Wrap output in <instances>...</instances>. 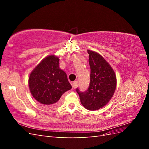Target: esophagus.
Here are the masks:
<instances>
[{
  "mask_svg": "<svg viewBox=\"0 0 149 149\" xmlns=\"http://www.w3.org/2000/svg\"><path fill=\"white\" fill-rule=\"evenodd\" d=\"M78 86V83L77 81H73V83H72V86H73V88L74 89L77 88Z\"/></svg>",
  "mask_w": 149,
  "mask_h": 149,
  "instance_id": "esophagus-1",
  "label": "esophagus"
}]
</instances>
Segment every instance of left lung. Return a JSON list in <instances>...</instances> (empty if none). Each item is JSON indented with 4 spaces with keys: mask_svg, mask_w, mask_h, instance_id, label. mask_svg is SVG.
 <instances>
[{
    "mask_svg": "<svg viewBox=\"0 0 149 149\" xmlns=\"http://www.w3.org/2000/svg\"><path fill=\"white\" fill-rule=\"evenodd\" d=\"M91 68L90 83L86 91H76L82 105L88 110L95 111L104 106L113 96L116 88V76L109 63L100 54L88 50Z\"/></svg>",
    "mask_w": 149,
    "mask_h": 149,
    "instance_id": "8db88e82",
    "label": "left lung"
}]
</instances>
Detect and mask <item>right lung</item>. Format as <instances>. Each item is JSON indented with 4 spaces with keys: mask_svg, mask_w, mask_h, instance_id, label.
Masks as SVG:
<instances>
[{
    "mask_svg": "<svg viewBox=\"0 0 149 149\" xmlns=\"http://www.w3.org/2000/svg\"><path fill=\"white\" fill-rule=\"evenodd\" d=\"M31 94L43 105L55 106L63 94L71 89L66 74L59 68V58L51 55L43 59L29 78Z\"/></svg>",
    "mask_w": 149,
    "mask_h": 149,
    "instance_id": "1",
    "label": "right lung"
}]
</instances>
